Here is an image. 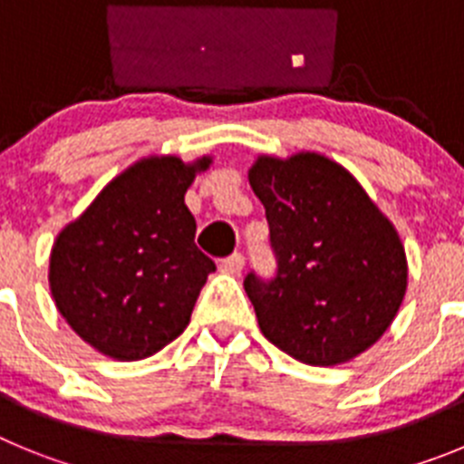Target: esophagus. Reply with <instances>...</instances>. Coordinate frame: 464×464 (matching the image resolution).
<instances>
[{
    "label": "esophagus",
    "instance_id": "esophagus-1",
    "mask_svg": "<svg viewBox=\"0 0 464 464\" xmlns=\"http://www.w3.org/2000/svg\"><path fill=\"white\" fill-rule=\"evenodd\" d=\"M244 269V256L241 253H232L229 257H225V260H220V272L225 274H232V276H237V274Z\"/></svg>",
    "mask_w": 464,
    "mask_h": 464
}]
</instances>
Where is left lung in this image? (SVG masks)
I'll list each match as a JSON object with an SVG mask.
<instances>
[{
  "instance_id": "1",
  "label": "left lung",
  "mask_w": 464,
  "mask_h": 464,
  "mask_svg": "<svg viewBox=\"0 0 464 464\" xmlns=\"http://www.w3.org/2000/svg\"><path fill=\"white\" fill-rule=\"evenodd\" d=\"M248 183L278 262L272 281H244L262 334L314 367L358 358L383 337L407 293L395 225L351 171L321 153L257 155Z\"/></svg>"
}]
</instances>
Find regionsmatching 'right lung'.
<instances>
[{"label":"right lung","mask_w":464,"mask_h":464,"mask_svg":"<svg viewBox=\"0 0 464 464\" xmlns=\"http://www.w3.org/2000/svg\"><path fill=\"white\" fill-rule=\"evenodd\" d=\"M211 162V155L137 160L57 235L51 295L69 327L102 355L150 358L190 323L216 265L195 246L186 192Z\"/></svg>","instance_id":"right-lung-1"}]
</instances>
